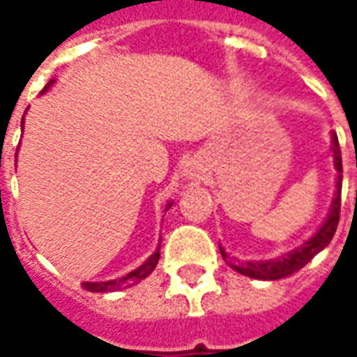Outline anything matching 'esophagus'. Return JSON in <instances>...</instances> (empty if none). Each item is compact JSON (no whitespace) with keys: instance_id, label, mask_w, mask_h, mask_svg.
I'll return each instance as SVG.
<instances>
[{"instance_id":"esophagus-1","label":"esophagus","mask_w":357,"mask_h":357,"mask_svg":"<svg viewBox=\"0 0 357 357\" xmlns=\"http://www.w3.org/2000/svg\"><path fill=\"white\" fill-rule=\"evenodd\" d=\"M202 174H204V166L201 164V160H187L185 166H183V176L187 179H201Z\"/></svg>"}]
</instances>
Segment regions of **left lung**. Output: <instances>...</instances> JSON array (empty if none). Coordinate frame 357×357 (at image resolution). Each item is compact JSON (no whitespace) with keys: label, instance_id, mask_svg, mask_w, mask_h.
<instances>
[{"label":"left lung","instance_id":"1","mask_svg":"<svg viewBox=\"0 0 357 357\" xmlns=\"http://www.w3.org/2000/svg\"><path fill=\"white\" fill-rule=\"evenodd\" d=\"M331 153H333V160H335V168H337V187H335V197L331 202L329 214L325 218V222L317 231L306 239L302 245L292 248L284 255L271 258V260H258V262H239L225 252L224 248L220 247V252L224 256L229 268L239 271L241 275L252 277V279H262V281H275L281 277H287L298 271L306 266L317 252H321L323 248L327 247L333 239V235L337 231L338 218H340V189H342V156H340V147H338L337 135H331Z\"/></svg>","mask_w":357,"mask_h":357}]
</instances>
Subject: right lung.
I'll list each match as a JSON object with an SVG mask.
<instances>
[{"label":"right lung","instance_id":"add662e5","mask_svg":"<svg viewBox=\"0 0 357 357\" xmlns=\"http://www.w3.org/2000/svg\"><path fill=\"white\" fill-rule=\"evenodd\" d=\"M55 84V80H51L45 88L42 89V93L45 91H50V88ZM22 124H24V118H22ZM174 202H168L166 204V210L170 208ZM158 258H160V245L156 248L153 255L149 256L145 262L141 264L139 268L132 269L130 273H126L124 277H120V279H110V281H88V283H84V289L89 292H112V291H120V289H128V287H133V284H137L139 281H143L145 277H149L153 271H155L156 264H158Z\"/></svg>","mask_w":357,"mask_h":357}]
</instances>
